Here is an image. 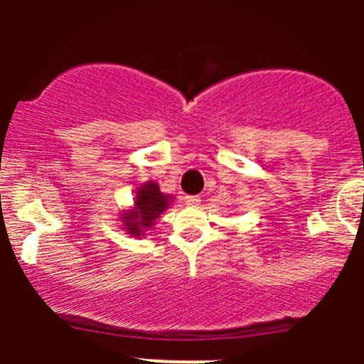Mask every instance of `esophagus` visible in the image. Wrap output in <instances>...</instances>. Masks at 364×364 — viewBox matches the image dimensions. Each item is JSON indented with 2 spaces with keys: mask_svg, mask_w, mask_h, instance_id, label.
Masks as SVG:
<instances>
[{
  "mask_svg": "<svg viewBox=\"0 0 364 364\" xmlns=\"http://www.w3.org/2000/svg\"><path fill=\"white\" fill-rule=\"evenodd\" d=\"M185 203L188 204V205H197L200 203V199L197 196H186L185 197Z\"/></svg>",
  "mask_w": 364,
  "mask_h": 364,
  "instance_id": "obj_1",
  "label": "esophagus"
}]
</instances>
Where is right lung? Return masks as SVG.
I'll use <instances>...</instances> for the list:
<instances>
[{
  "instance_id": "1",
  "label": "right lung",
  "mask_w": 364,
  "mask_h": 364,
  "mask_svg": "<svg viewBox=\"0 0 364 364\" xmlns=\"http://www.w3.org/2000/svg\"><path fill=\"white\" fill-rule=\"evenodd\" d=\"M172 200L174 197L160 192V186L155 181H144L135 190L134 204L119 213L121 229L132 237L146 236Z\"/></svg>"
}]
</instances>
